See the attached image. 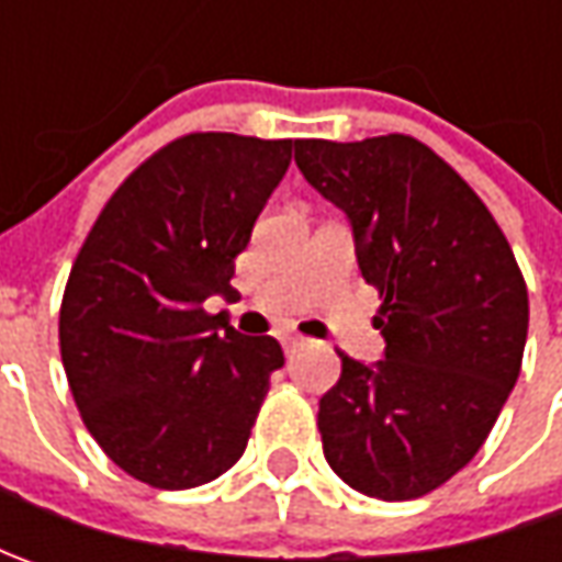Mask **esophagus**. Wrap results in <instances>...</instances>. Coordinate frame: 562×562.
<instances>
[{"label": "esophagus", "instance_id": "esophagus-1", "mask_svg": "<svg viewBox=\"0 0 562 562\" xmlns=\"http://www.w3.org/2000/svg\"><path fill=\"white\" fill-rule=\"evenodd\" d=\"M281 344H284V350H293V347H300L303 340H300L296 335H284V337H281Z\"/></svg>", "mask_w": 562, "mask_h": 562}]
</instances>
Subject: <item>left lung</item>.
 <instances>
[{"mask_svg":"<svg viewBox=\"0 0 562 562\" xmlns=\"http://www.w3.org/2000/svg\"><path fill=\"white\" fill-rule=\"evenodd\" d=\"M303 178L347 215L381 293L384 359L340 353L318 400L325 460L359 494L413 501L463 469L522 369L529 291L475 190L406 134L296 140Z\"/></svg>","mask_w":562,"mask_h":562,"instance_id":"left-lung-1","label":"left lung"}]
</instances>
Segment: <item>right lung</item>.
I'll return each mask as SVG.
<instances>
[{"instance_id":"add662e5","label":"right lung","mask_w":562,"mask_h":562,"mask_svg":"<svg viewBox=\"0 0 562 562\" xmlns=\"http://www.w3.org/2000/svg\"><path fill=\"white\" fill-rule=\"evenodd\" d=\"M293 153L296 140L187 134L112 193L77 252L61 366L83 425L137 482L205 485L247 450L284 353L203 303L234 293V259Z\"/></svg>"}]
</instances>
